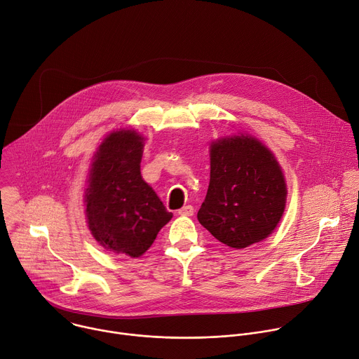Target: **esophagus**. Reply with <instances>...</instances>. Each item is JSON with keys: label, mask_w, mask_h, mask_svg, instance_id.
<instances>
[{"label": "esophagus", "mask_w": 359, "mask_h": 359, "mask_svg": "<svg viewBox=\"0 0 359 359\" xmlns=\"http://www.w3.org/2000/svg\"><path fill=\"white\" fill-rule=\"evenodd\" d=\"M178 215L181 217H192L194 215V206L192 205H185L178 210Z\"/></svg>", "instance_id": "esophagus-1"}]
</instances>
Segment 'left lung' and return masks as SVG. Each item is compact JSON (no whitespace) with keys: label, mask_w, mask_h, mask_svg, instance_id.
<instances>
[{"label":"left lung","mask_w":359,"mask_h":359,"mask_svg":"<svg viewBox=\"0 0 359 359\" xmlns=\"http://www.w3.org/2000/svg\"><path fill=\"white\" fill-rule=\"evenodd\" d=\"M287 188L271 151L252 135L210 144V180L198 221L229 248L266 239L280 222Z\"/></svg>","instance_id":"8db88e82"}]
</instances>
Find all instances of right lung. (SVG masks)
<instances>
[{
	"label": "right lung",
	"instance_id": "obj_1",
	"mask_svg": "<svg viewBox=\"0 0 359 359\" xmlns=\"http://www.w3.org/2000/svg\"><path fill=\"white\" fill-rule=\"evenodd\" d=\"M144 137L134 130L110 133L99 146L85 191L86 219L107 250L140 257L154 243L172 213L142 180Z\"/></svg>",
	"mask_w": 359,
	"mask_h": 359
}]
</instances>
